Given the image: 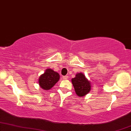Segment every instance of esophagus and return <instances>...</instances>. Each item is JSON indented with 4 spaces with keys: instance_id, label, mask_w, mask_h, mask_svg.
Instances as JSON below:
<instances>
[{
    "instance_id": "34e87169",
    "label": "esophagus",
    "mask_w": 131,
    "mask_h": 131,
    "mask_svg": "<svg viewBox=\"0 0 131 131\" xmlns=\"http://www.w3.org/2000/svg\"><path fill=\"white\" fill-rule=\"evenodd\" d=\"M63 78L64 79V80H67V79L68 78V77L67 76V75H66V76H63Z\"/></svg>"
}]
</instances>
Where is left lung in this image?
Instances as JSON below:
<instances>
[{"mask_svg":"<svg viewBox=\"0 0 131 131\" xmlns=\"http://www.w3.org/2000/svg\"><path fill=\"white\" fill-rule=\"evenodd\" d=\"M72 82L76 94L79 96H84L91 90L90 82L82 73H77L75 78L72 79Z\"/></svg>","mask_w":131,"mask_h":131,"instance_id":"left-lung-1","label":"left lung"}]
</instances>
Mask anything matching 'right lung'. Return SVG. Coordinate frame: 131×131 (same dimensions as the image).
Here are the masks:
<instances>
[{
  "label": "right lung",
  "instance_id": "obj_1",
  "mask_svg": "<svg viewBox=\"0 0 131 131\" xmlns=\"http://www.w3.org/2000/svg\"><path fill=\"white\" fill-rule=\"evenodd\" d=\"M60 78L58 73L51 69H47L43 75L40 77L38 84L44 90H50L54 85Z\"/></svg>",
  "mask_w": 131,
  "mask_h": 131
}]
</instances>
